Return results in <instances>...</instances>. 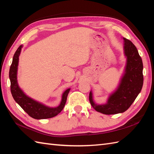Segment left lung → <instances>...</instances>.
<instances>
[{
    "mask_svg": "<svg viewBox=\"0 0 154 154\" xmlns=\"http://www.w3.org/2000/svg\"><path fill=\"white\" fill-rule=\"evenodd\" d=\"M123 39L127 63L125 74L122 78L119 87L115 93L110 96L107 103L103 105L96 104L92 100V92L89 94V100L94 109L106 115L125 112L137 98L143 86L144 77L141 57L133 42L126 38Z\"/></svg>",
    "mask_w": 154,
    "mask_h": 154,
    "instance_id": "left-lung-1",
    "label": "left lung"
}]
</instances>
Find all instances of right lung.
<instances>
[{"label":"right lung","instance_id":"right-lung-1","mask_svg":"<svg viewBox=\"0 0 154 154\" xmlns=\"http://www.w3.org/2000/svg\"><path fill=\"white\" fill-rule=\"evenodd\" d=\"M22 46H20L14 54L12 63L10 67L9 77L10 79V91L13 98L25 112L30 117L36 119H48L54 117L60 113L65 106L70 88L63 92L60 105L57 108H48L41 103L27 97L19 88L17 82V69L18 66L19 56Z\"/></svg>","mask_w":154,"mask_h":154}]
</instances>
